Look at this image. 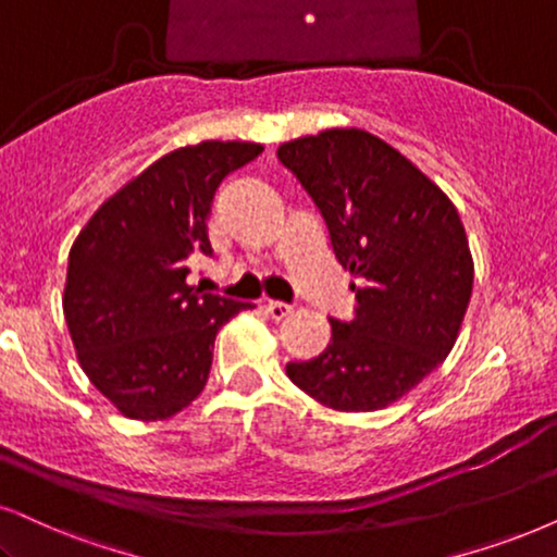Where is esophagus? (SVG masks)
Wrapping results in <instances>:
<instances>
[{
	"label": "esophagus",
	"instance_id": "esophagus-1",
	"mask_svg": "<svg viewBox=\"0 0 557 557\" xmlns=\"http://www.w3.org/2000/svg\"><path fill=\"white\" fill-rule=\"evenodd\" d=\"M264 311L272 315L274 321H283L287 315L293 313V306H287V302H280V300H267L264 302Z\"/></svg>",
	"mask_w": 557,
	"mask_h": 557
}]
</instances>
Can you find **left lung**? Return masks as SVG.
I'll use <instances>...</instances> for the list:
<instances>
[{
  "label": "left lung",
  "mask_w": 557,
  "mask_h": 557,
  "mask_svg": "<svg viewBox=\"0 0 557 557\" xmlns=\"http://www.w3.org/2000/svg\"><path fill=\"white\" fill-rule=\"evenodd\" d=\"M277 157L357 277L355 319H329V347L287 364V377L334 411L396 404L453 351L466 319L475 270L460 213L413 161L362 128L287 140Z\"/></svg>",
  "instance_id": "1"
}]
</instances>
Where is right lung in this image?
I'll return each instance as SVG.
<instances>
[{"mask_svg":"<svg viewBox=\"0 0 557 557\" xmlns=\"http://www.w3.org/2000/svg\"><path fill=\"white\" fill-rule=\"evenodd\" d=\"M264 146L200 140L166 153L108 197L69 251L63 315L89 383L123 417L164 421L208 383L215 334L255 308L187 285L210 257L215 189Z\"/></svg>","mask_w":557,"mask_h":557,"instance_id":"1","label":"right lung"}]
</instances>
